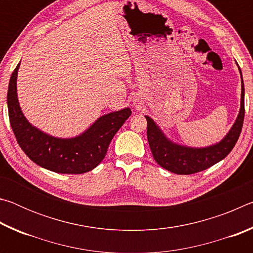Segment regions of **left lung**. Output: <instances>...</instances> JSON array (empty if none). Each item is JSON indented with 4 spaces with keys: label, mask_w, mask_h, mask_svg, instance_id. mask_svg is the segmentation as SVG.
Here are the masks:
<instances>
[{
    "label": "left lung",
    "mask_w": 253,
    "mask_h": 253,
    "mask_svg": "<svg viewBox=\"0 0 253 253\" xmlns=\"http://www.w3.org/2000/svg\"><path fill=\"white\" fill-rule=\"evenodd\" d=\"M240 70V68H239ZM241 74V70H240ZM242 79V76H241ZM146 117L147 121V139L154 160L162 168L169 172L181 175L199 173L211 168L217 162L223 160L232 151L237 144L239 136L241 134L243 119H245V84L242 79L241 91V108H240L237 122L231 128L219 144L205 148H191L173 144L166 138L153 122V119Z\"/></svg>",
    "instance_id": "obj_1"
}]
</instances>
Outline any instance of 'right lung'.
<instances>
[{"label":"right lung","instance_id":"add662e5","mask_svg":"<svg viewBox=\"0 0 253 253\" xmlns=\"http://www.w3.org/2000/svg\"><path fill=\"white\" fill-rule=\"evenodd\" d=\"M19 66L12 72L7 90L8 118L21 149L41 168L61 174H83L104 160L115 134L130 116L125 108L100 117L83 135L71 139L54 138L30 125L23 116L16 96Z\"/></svg>","mask_w":253,"mask_h":253}]
</instances>
